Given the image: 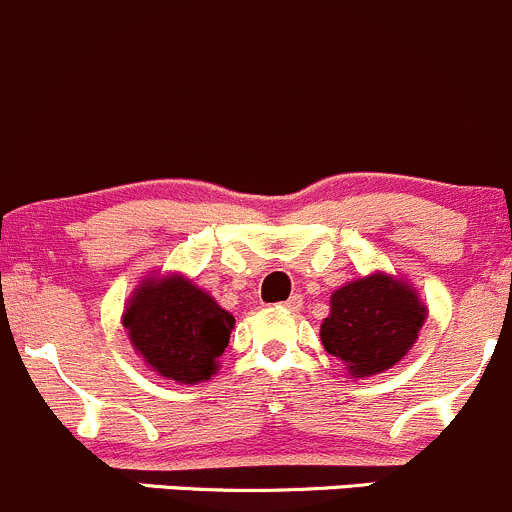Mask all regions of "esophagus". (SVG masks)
<instances>
[{
    "label": "esophagus",
    "instance_id": "obj_1",
    "mask_svg": "<svg viewBox=\"0 0 512 512\" xmlns=\"http://www.w3.org/2000/svg\"><path fill=\"white\" fill-rule=\"evenodd\" d=\"M280 307H285V310H290V312H297L302 307V297L300 295H292L290 300L280 302Z\"/></svg>",
    "mask_w": 512,
    "mask_h": 512
}]
</instances>
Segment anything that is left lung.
<instances>
[{"mask_svg":"<svg viewBox=\"0 0 512 512\" xmlns=\"http://www.w3.org/2000/svg\"><path fill=\"white\" fill-rule=\"evenodd\" d=\"M320 327L322 345L352 377L385 372L403 360L425 322V307L405 282L370 275L340 287Z\"/></svg>","mask_w":512,"mask_h":512,"instance_id":"obj_1","label":"left lung"}]
</instances>
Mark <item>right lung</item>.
I'll return each instance as SVG.
<instances>
[{"mask_svg":"<svg viewBox=\"0 0 512 512\" xmlns=\"http://www.w3.org/2000/svg\"><path fill=\"white\" fill-rule=\"evenodd\" d=\"M124 327L162 377L195 385L215 375L235 317L185 277H165L142 282L124 310Z\"/></svg>","mask_w":512,"mask_h":512,"instance_id":"add662e5","label":"right lung"}]
</instances>
